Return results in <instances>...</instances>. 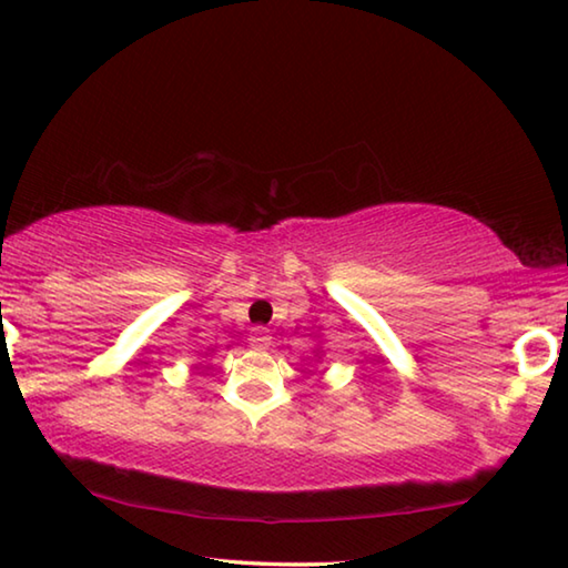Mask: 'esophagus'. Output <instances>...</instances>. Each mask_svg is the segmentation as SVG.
I'll use <instances>...</instances> for the list:
<instances>
[{
	"mask_svg": "<svg viewBox=\"0 0 568 568\" xmlns=\"http://www.w3.org/2000/svg\"><path fill=\"white\" fill-rule=\"evenodd\" d=\"M250 346H252V348H267V346H270V333H267V328H263V326L252 328V333H250Z\"/></svg>",
	"mask_w": 568,
	"mask_h": 568,
	"instance_id": "esophagus-1",
	"label": "esophagus"
}]
</instances>
